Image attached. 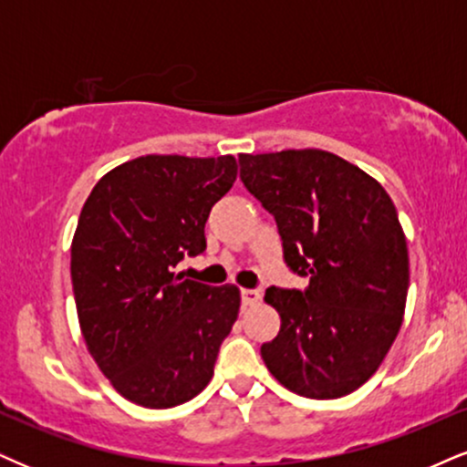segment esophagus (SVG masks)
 Listing matches in <instances>:
<instances>
[{
    "instance_id": "34e87169",
    "label": "esophagus",
    "mask_w": 467,
    "mask_h": 467,
    "mask_svg": "<svg viewBox=\"0 0 467 467\" xmlns=\"http://www.w3.org/2000/svg\"><path fill=\"white\" fill-rule=\"evenodd\" d=\"M258 300H261V294L256 289H241V302H244V306H254L258 305Z\"/></svg>"
}]
</instances>
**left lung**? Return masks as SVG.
Returning <instances> with one entry per match:
<instances>
[{"mask_svg": "<svg viewBox=\"0 0 467 467\" xmlns=\"http://www.w3.org/2000/svg\"><path fill=\"white\" fill-rule=\"evenodd\" d=\"M245 189L276 219L285 263L305 291L269 287L280 316L261 357L297 396L330 400L358 389L402 326L409 252L387 191L324 150L241 154Z\"/></svg>", "mask_w": 467, "mask_h": 467, "instance_id": "1", "label": "left lung"}]
</instances>
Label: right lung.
Returning <instances> with one entry per match:
<instances>
[{"label":"right lung","instance_id":"1","mask_svg":"<svg viewBox=\"0 0 467 467\" xmlns=\"http://www.w3.org/2000/svg\"><path fill=\"white\" fill-rule=\"evenodd\" d=\"M237 180L234 156L148 154L95 184L71 241V283L88 352L123 398L170 409L209 385L237 322L234 285L182 278L204 223Z\"/></svg>","mask_w":467,"mask_h":467}]
</instances>
